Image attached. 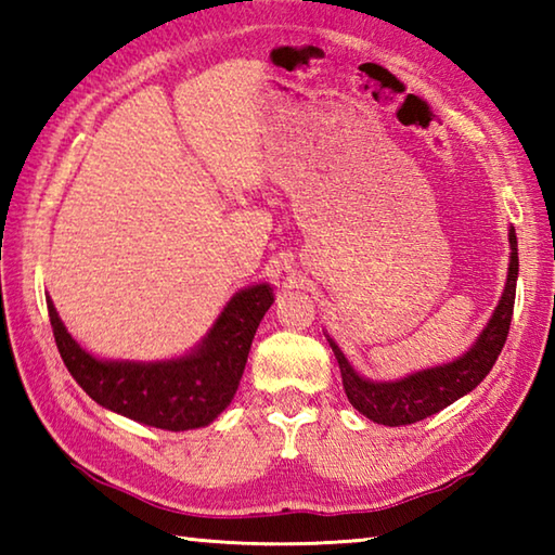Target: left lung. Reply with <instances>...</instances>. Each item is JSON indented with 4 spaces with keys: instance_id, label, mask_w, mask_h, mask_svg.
<instances>
[{
    "instance_id": "left-lung-1",
    "label": "left lung",
    "mask_w": 555,
    "mask_h": 555,
    "mask_svg": "<svg viewBox=\"0 0 555 555\" xmlns=\"http://www.w3.org/2000/svg\"><path fill=\"white\" fill-rule=\"evenodd\" d=\"M509 274H506V286L500 298V306L487 323L485 331L477 337L469 350L457 357L455 362L440 364V367L421 370L409 377L397 382H370L360 377L347 362L340 347L327 340L335 352V360L340 364L343 387L352 406L367 416L374 424L382 426H409L416 421L434 416L440 409L465 397L473 391L500 357L506 343L514 313V296H516V274H519V251H516V232L509 230Z\"/></svg>"
}]
</instances>
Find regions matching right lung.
Wrapping results in <instances>:
<instances>
[{
  "label": "right lung",
  "mask_w": 555,
  "mask_h": 555,
  "mask_svg": "<svg viewBox=\"0 0 555 555\" xmlns=\"http://www.w3.org/2000/svg\"><path fill=\"white\" fill-rule=\"evenodd\" d=\"M49 318L55 345L73 379L100 406L164 430L203 428L230 406L240 387L261 318L274 304L269 284L234 294L205 340L191 354L166 362L98 360L65 331L53 300Z\"/></svg>",
  "instance_id": "right-lung-1"
}]
</instances>
